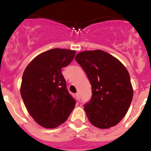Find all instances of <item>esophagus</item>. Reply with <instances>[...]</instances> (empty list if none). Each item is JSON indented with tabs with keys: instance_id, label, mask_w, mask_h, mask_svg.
Masks as SVG:
<instances>
[{
	"instance_id": "obj_1",
	"label": "esophagus",
	"mask_w": 151,
	"mask_h": 151,
	"mask_svg": "<svg viewBox=\"0 0 151 151\" xmlns=\"http://www.w3.org/2000/svg\"><path fill=\"white\" fill-rule=\"evenodd\" d=\"M76 96L77 100H78V101H79V100H80V94H79V93H76Z\"/></svg>"
}]
</instances>
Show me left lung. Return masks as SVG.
<instances>
[{"label": "left lung", "instance_id": "8db88e82", "mask_svg": "<svg viewBox=\"0 0 151 151\" xmlns=\"http://www.w3.org/2000/svg\"><path fill=\"white\" fill-rule=\"evenodd\" d=\"M76 60L91 85V99L84 106L90 122L103 129L115 126L125 116L133 97L128 70L118 59L101 50L80 52Z\"/></svg>", "mask_w": 151, "mask_h": 151}]
</instances>
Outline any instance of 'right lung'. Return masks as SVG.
Instances as JSON below:
<instances>
[{"mask_svg": "<svg viewBox=\"0 0 151 151\" xmlns=\"http://www.w3.org/2000/svg\"><path fill=\"white\" fill-rule=\"evenodd\" d=\"M75 54V50L68 49L47 50L35 57L24 71L21 96L31 116L42 127L60 125L76 106L61 73V69L73 61Z\"/></svg>", "mask_w": 151, "mask_h": 151, "instance_id": "1", "label": "right lung"}]
</instances>
